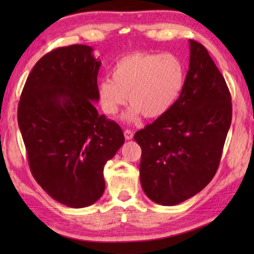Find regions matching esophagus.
I'll list each match as a JSON object with an SVG mask.
<instances>
[{
  "label": "esophagus",
  "mask_w": 254,
  "mask_h": 254,
  "mask_svg": "<svg viewBox=\"0 0 254 254\" xmlns=\"http://www.w3.org/2000/svg\"><path fill=\"white\" fill-rule=\"evenodd\" d=\"M124 136H126L127 140H131L133 137V132L131 130H126L124 131Z\"/></svg>",
  "instance_id": "obj_1"
}]
</instances>
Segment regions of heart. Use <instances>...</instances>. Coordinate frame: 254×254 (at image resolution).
Returning a JSON list of instances; mask_svg holds the SVG:
<instances>
[{"instance_id":"obj_1","label":"heart","mask_w":254,"mask_h":254,"mask_svg":"<svg viewBox=\"0 0 254 254\" xmlns=\"http://www.w3.org/2000/svg\"><path fill=\"white\" fill-rule=\"evenodd\" d=\"M185 76L184 63L176 55L133 53L117 63L112 79L100 81L98 103L105 114L115 115L128 101L131 106L122 115L127 122L136 121L140 114L160 118L177 101Z\"/></svg>"}]
</instances>
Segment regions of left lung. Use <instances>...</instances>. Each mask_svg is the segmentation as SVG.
Instances as JSON below:
<instances>
[{
    "label": "left lung",
    "instance_id": "1",
    "mask_svg": "<svg viewBox=\"0 0 254 254\" xmlns=\"http://www.w3.org/2000/svg\"><path fill=\"white\" fill-rule=\"evenodd\" d=\"M189 49L179 98L134 134L142 150L141 186L150 199L163 206L183 203L207 186L220 165L232 121L224 77L203 45L189 40Z\"/></svg>",
    "mask_w": 254,
    "mask_h": 254
}]
</instances>
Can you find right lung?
<instances>
[{"instance_id": "right-lung-1", "label": "right lung", "mask_w": 254, "mask_h": 254, "mask_svg": "<svg viewBox=\"0 0 254 254\" xmlns=\"http://www.w3.org/2000/svg\"><path fill=\"white\" fill-rule=\"evenodd\" d=\"M94 49L72 45L45 55L21 94L18 123L29 166L41 188L68 207L101 198L104 166L124 143L118 123L98 115Z\"/></svg>"}]
</instances>
